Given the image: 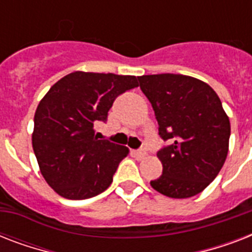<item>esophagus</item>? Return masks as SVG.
Returning <instances> with one entry per match:
<instances>
[{
    "label": "esophagus",
    "instance_id": "1",
    "mask_svg": "<svg viewBox=\"0 0 252 252\" xmlns=\"http://www.w3.org/2000/svg\"><path fill=\"white\" fill-rule=\"evenodd\" d=\"M132 154H133L136 158H144L146 156V152L145 149H138V150H133Z\"/></svg>",
    "mask_w": 252,
    "mask_h": 252
}]
</instances>
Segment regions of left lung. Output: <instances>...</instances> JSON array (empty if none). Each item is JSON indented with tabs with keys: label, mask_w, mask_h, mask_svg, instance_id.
Segmentation results:
<instances>
[{
	"label": "left lung",
	"mask_w": 252,
	"mask_h": 252,
	"mask_svg": "<svg viewBox=\"0 0 252 252\" xmlns=\"http://www.w3.org/2000/svg\"><path fill=\"white\" fill-rule=\"evenodd\" d=\"M152 103L158 133L170 144L157 153L162 175L150 186L172 199H187L205 189L226 159L230 122L219 95L203 81L183 74L138 77Z\"/></svg>",
	"instance_id": "8db88e82"
}]
</instances>
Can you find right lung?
Returning a JSON list of instances; mask_svg holds the SVG:
<instances>
[{
  "mask_svg": "<svg viewBox=\"0 0 252 252\" xmlns=\"http://www.w3.org/2000/svg\"><path fill=\"white\" fill-rule=\"evenodd\" d=\"M134 76L74 72L41 99L33 118L32 148L45 182L70 200L90 199L112 183L129 149L95 136L114 100L137 87Z\"/></svg>",
  "mask_w": 252,
  "mask_h": 252,
  "instance_id": "obj_1",
  "label": "right lung"
}]
</instances>
